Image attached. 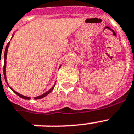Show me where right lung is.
<instances>
[{
	"label": "right lung",
	"instance_id": "right-lung-1",
	"mask_svg": "<svg viewBox=\"0 0 134 134\" xmlns=\"http://www.w3.org/2000/svg\"><path fill=\"white\" fill-rule=\"evenodd\" d=\"M14 36V34L12 35V38ZM11 38V39H12ZM9 43H10V42H8V44H7V46H6V48H5V53H4V67H3V74H4V78H5V81H6V83H7V84L8 85V86H9V84H8V83H7V77H6V60H7V50H8V47H9ZM61 66H60V67ZM60 67H59V69H60ZM1 72V71H0ZM55 83H56V81H55ZM55 84L53 85V86L52 88H51L50 90H48V91L46 92L45 93L42 94H41V95L40 96H37V97H34L35 99H42V98L43 97H46L47 94H48L50 93L53 90V88H54L55 86ZM9 88H10V89L12 90V91L14 92V93L16 94H17L19 97H20L21 98H22V99H28V100H30V97H26V96H24V95H22V94H21L19 93H18L17 92H16L15 90H14L12 88L10 87V86H9Z\"/></svg>",
	"mask_w": 134,
	"mask_h": 134
}]
</instances>
